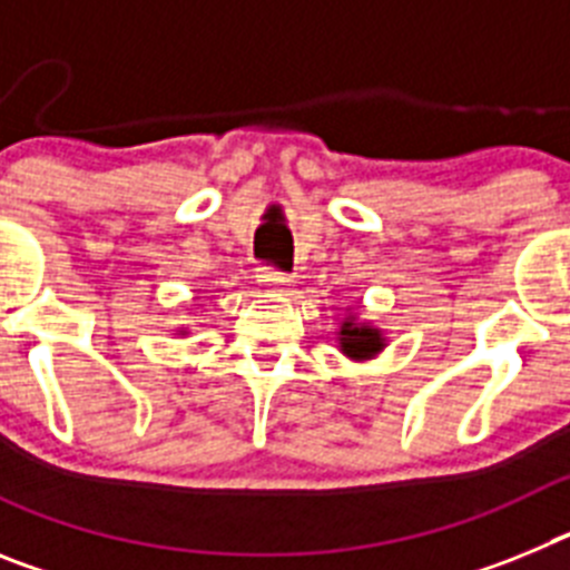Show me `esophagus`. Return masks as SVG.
<instances>
[{"mask_svg": "<svg viewBox=\"0 0 570 570\" xmlns=\"http://www.w3.org/2000/svg\"><path fill=\"white\" fill-rule=\"evenodd\" d=\"M259 282L268 291H276V294H291V285H294V276L285 274V271L276 268H262Z\"/></svg>", "mask_w": 570, "mask_h": 570, "instance_id": "obj_1", "label": "esophagus"}]
</instances>
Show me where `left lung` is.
<instances>
[{
	"label": "left lung",
	"instance_id": "left-lung-1",
	"mask_svg": "<svg viewBox=\"0 0 570 570\" xmlns=\"http://www.w3.org/2000/svg\"><path fill=\"white\" fill-rule=\"evenodd\" d=\"M382 334L371 325H354V320L342 322L340 331V347L351 360H367L382 351Z\"/></svg>",
	"mask_w": 570,
	"mask_h": 570
}]
</instances>
